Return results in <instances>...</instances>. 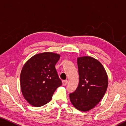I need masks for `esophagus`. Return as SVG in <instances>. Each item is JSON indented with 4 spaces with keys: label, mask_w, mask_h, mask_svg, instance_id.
<instances>
[{
    "label": "esophagus",
    "mask_w": 126,
    "mask_h": 126,
    "mask_svg": "<svg viewBox=\"0 0 126 126\" xmlns=\"http://www.w3.org/2000/svg\"><path fill=\"white\" fill-rule=\"evenodd\" d=\"M68 83V80H64L62 81V84L63 86H65L66 84H67Z\"/></svg>",
    "instance_id": "1"
}]
</instances>
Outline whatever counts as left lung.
<instances>
[{"label": "left lung", "mask_w": 126, "mask_h": 126, "mask_svg": "<svg viewBox=\"0 0 126 126\" xmlns=\"http://www.w3.org/2000/svg\"><path fill=\"white\" fill-rule=\"evenodd\" d=\"M79 80L74 92L69 94L70 101L76 109L86 112L101 101L107 91L108 76L103 65L89 56L77 58Z\"/></svg>", "instance_id": "1"}]
</instances>
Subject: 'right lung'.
<instances>
[{
	"label": "right lung",
	"mask_w": 126,
	"mask_h": 126,
	"mask_svg": "<svg viewBox=\"0 0 126 126\" xmlns=\"http://www.w3.org/2000/svg\"><path fill=\"white\" fill-rule=\"evenodd\" d=\"M60 57L55 53H39L23 65L20 76L21 91L31 105L40 107L48 103L62 84L55 68Z\"/></svg>",
	"instance_id": "right-lung-1"
}]
</instances>
